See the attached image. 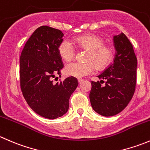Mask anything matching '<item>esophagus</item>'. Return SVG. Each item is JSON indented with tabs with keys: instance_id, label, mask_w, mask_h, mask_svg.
Segmentation results:
<instances>
[{
	"instance_id": "esophagus-1",
	"label": "esophagus",
	"mask_w": 150,
	"mask_h": 150,
	"mask_svg": "<svg viewBox=\"0 0 150 150\" xmlns=\"http://www.w3.org/2000/svg\"><path fill=\"white\" fill-rule=\"evenodd\" d=\"M78 83H79V84L83 83L84 82V80L83 79H78Z\"/></svg>"
}]
</instances>
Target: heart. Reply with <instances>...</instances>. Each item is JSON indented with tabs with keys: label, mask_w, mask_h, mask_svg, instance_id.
Instances as JSON below:
<instances>
[{
	"label": "heart",
	"mask_w": 150,
	"mask_h": 150,
	"mask_svg": "<svg viewBox=\"0 0 150 150\" xmlns=\"http://www.w3.org/2000/svg\"><path fill=\"white\" fill-rule=\"evenodd\" d=\"M78 46L89 50L86 60L88 62H73L67 64L64 69L67 76L83 78L93 73L95 66L99 69L107 67L113 58V50L110 46L104 44L102 38L93 34L78 37L75 40ZM58 54L64 62H69L75 57V49L67 40H63L59 45Z\"/></svg>",
	"instance_id": "heart-1"
}]
</instances>
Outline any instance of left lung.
<instances>
[{
  "instance_id": "8db88e82",
  "label": "left lung",
  "mask_w": 150,
  "mask_h": 150,
  "mask_svg": "<svg viewBox=\"0 0 150 150\" xmlns=\"http://www.w3.org/2000/svg\"><path fill=\"white\" fill-rule=\"evenodd\" d=\"M113 41L116 50L114 62L98 75L100 82L91 81L89 94L93 110L105 117L115 115L126 107L137 82V59L132 44L122 33L115 35ZM102 79L106 81L104 86L100 83Z\"/></svg>"
}]
</instances>
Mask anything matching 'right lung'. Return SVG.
<instances>
[{
  "mask_svg": "<svg viewBox=\"0 0 150 150\" xmlns=\"http://www.w3.org/2000/svg\"><path fill=\"white\" fill-rule=\"evenodd\" d=\"M63 36L61 30L40 27L28 39L19 59L22 94L30 108L45 118L56 119L65 114L70 96L78 85L74 77L53 83L63 68L57 50Z\"/></svg>",
  "mask_w": 150,
  "mask_h": 150,
  "instance_id": "right-lung-1",
  "label": "right lung"
}]
</instances>
